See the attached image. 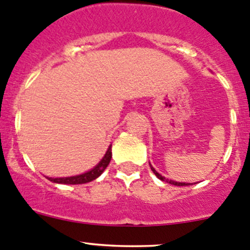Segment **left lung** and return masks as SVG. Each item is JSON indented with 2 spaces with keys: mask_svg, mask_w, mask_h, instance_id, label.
Here are the masks:
<instances>
[{
  "mask_svg": "<svg viewBox=\"0 0 250 250\" xmlns=\"http://www.w3.org/2000/svg\"><path fill=\"white\" fill-rule=\"evenodd\" d=\"M149 167H151V165H149ZM151 170H152V171H153L154 172V175H156L157 176V177H158L159 178V180H162V181H164V182H167V183H170V185H173V186H188V185H190V183H183V182H175V181H171V180H167V178H165V177H163V176L162 175H160V173H158V172H157L156 171V170H154L153 169V167H151Z\"/></svg>",
  "mask_w": 250,
  "mask_h": 250,
  "instance_id": "obj_1",
  "label": "left lung"
}]
</instances>
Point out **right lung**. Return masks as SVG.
Segmentation results:
<instances>
[{
    "label": "right lung",
    "instance_id": "add662e5",
    "mask_svg": "<svg viewBox=\"0 0 250 250\" xmlns=\"http://www.w3.org/2000/svg\"><path fill=\"white\" fill-rule=\"evenodd\" d=\"M112 152L111 147H109V149L105 153L104 158L99 162V164L97 167H94L91 171L83 173V175L78 176H72V177H62V178H51L48 177V180L55 183H63V185H83V183L91 182V181L96 180L98 176L102 175V172L106 169V167L109 165L110 160H111Z\"/></svg>",
    "mask_w": 250,
    "mask_h": 250
}]
</instances>
